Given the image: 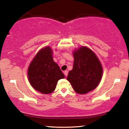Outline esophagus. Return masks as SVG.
I'll return each instance as SVG.
<instances>
[{
    "label": "esophagus",
    "instance_id": "34e87169",
    "mask_svg": "<svg viewBox=\"0 0 129 129\" xmlns=\"http://www.w3.org/2000/svg\"><path fill=\"white\" fill-rule=\"evenodd\" d=\"M64 75L67 77V76H68V72L67 71H64Z\"/></svg>",
    "mask_w": 129,
    "mask_h": 129
}]
</instances>
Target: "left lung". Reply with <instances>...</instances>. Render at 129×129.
<instances>
[{
    "instance_id": "left-lung-1",
    "label": "left lung",
    "mask_w": 129,
    "mask_h": 129,
    "mask_svg": "<svg viewBox=\"0 0 129 129\" xmlns=\"http://www.w3.org/2000/svg\"><path fill=\"white\" fill-rule=\"evenodd\" d=\"M73 55V67L67 80L76 93L84 94L99 85L103 73L101 63L93 51L85 46L74 50Z\"/></svg>"
}]
</instances>
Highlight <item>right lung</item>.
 Returning a JSON list of instances; mask_svg holds the SVG:
<instances>
[{
  "label": "right lung",
  "mask_w": 129,
  "mask_h": 129,
  "mask_svg": "<svg viewBox=\"0 0 129 129\" xmlns=\"http://www.w3.org/2000/svg\"><path fill=\"white\" fill-rule=\"evenodd\" d=\"M51 47L41 48L30 62L28 69L30 84L42 94H50L55 90L58 81L65 76L53 59Z\"/></svg>",
  "instance_id": "obj_1"
}]
</instances>
